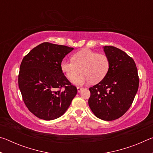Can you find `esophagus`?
<instances>
[{
    "label": "esophagus",
    "instance_id": "esophagus-1",
    "mask_svg": "<svg viewBox=\"0 0 153 153\" xmlns=\"http://www.w3.org/2000/svg\"><path fill=\"white\" fill-rule=\"evenodd\" d=\"M77 92H80L83 90L82 88H80V87H77Z\"/></svg>",
    "mask_w": 153,
    "mask_h": 153
}]
</instances>
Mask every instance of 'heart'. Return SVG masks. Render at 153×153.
I'll list each match as a JSON object with an SVG mask.
<instances>
[{
	"instance_id": "heart-1",
	"label": "heart",
	"mask_w": 153,
	"mask_h": 153,
	"mask_svg": "<svg viewBox=\"0 0 153 153\" xmlns=\"http://www.w3.org/2000/svg\"><path fill=\"white\" fill-rule=\"evenodd\" d=\"M80 68L82 74L76 78ZM109 68L110 61L107 56L90 49L79 51L74 54L72 59L65 58L61 62V69L67 78L74 79V84L79 86L90 82L97 84L102 81L107 75Z\"/></svg>"
}]
</instances>
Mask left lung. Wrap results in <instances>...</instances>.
Listing matches in <instances>:
<instances>
[{
    "mask_svg": "<svg viewBox=\"0 0 153 153\" xmlns=\"http://www.w3.org/2000/svg\"><path fill=\"white\" fill-rule=\"evenodd\" d=\"M110 61L108 74L90 88L88 105L96 117L113 121L126 113L132 104L139 86L136 63L125 52L115 46H103Z\"/></svg>",
    "mask_w": 153,
    "mask_h": 153,
    "instance_id": "left-lung-1",
    "label": "left lung"
}]
</instances>
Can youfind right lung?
Returning a JSON list of instances; mask_svg holds the SVG:
<instances>
[{
  "label": "right lung",
  "instance_id": "1",
  "mask_svg": "<svg viewBox=\"0 0 153 153\" xmlns=\"http://www.w3.org/2000/svg\"><path fill=\"white\" fill-rule=\"evenodd\" d=\"M74 50L67 46L40 44L23 59L18 84L25 105L44 120L60 117L69 108L77 90L61 69V62Z\"/></svg>",
  "mask_w": 153,
  "mask_h": 153
}]
</instances>
